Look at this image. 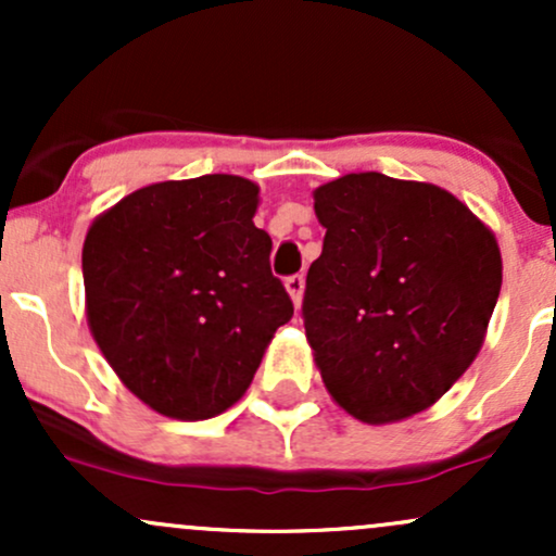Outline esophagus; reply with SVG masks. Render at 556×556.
Wrapping results in <instances>:
<instances>
[{
    "label": "esophagus",
    "instance_id": "1",
    "mask_svg": "<svg viewBox=\"0 0 556 556\" xmlns=\"http://www.w3.org/2000/svg\"><path fill=\"white\" fill-rule=\"evenodd\" d=\"M285 287H287V292H290L292 303H295V308H298L300 300H303V287H305L303 274H292V277H287L285 279Z\"/></svg>",
    "mask_w": 556,
    "mask_h": 556
}]
</instances>
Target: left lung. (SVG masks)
Wrapping results in <instances>:
<instances>
[{
    "label": "left lung",
    "mask_w": 556,
    "mask_h": 556,
    "mask_svg": "<svg viewBox=\"0 0 556 556\" xmlns=\"http://www.w3.org/2000/svg\"><path fill=\"white\" fill-rule=\"evenodd\" d=\"M321 256L303 324L334 402L363 424L426 410L468 371L502 290L494 232L431 182L381 172L314 190Z\"/></svg>",
    "instance_id": "left-lung-1"
}]
</instances>
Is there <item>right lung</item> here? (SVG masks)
<instances>
[{
    "mask_svg": "<svg viewBox=\"0 0 556 556\" xmlns=\"http://www.w3.org/2000/svg\"><path fill=\"white\" fill-rule=\"evenodd\" d=\"M256 208L258 185L203 175L146 185L88 227V327L119 381L162 416L225 413L292 318Z\"/></svg>",
    "mask_w": 556,
    "mask_h": 556,
    "instance_id": "obj_1",
    "label": "right lung"
}]
</instances>
